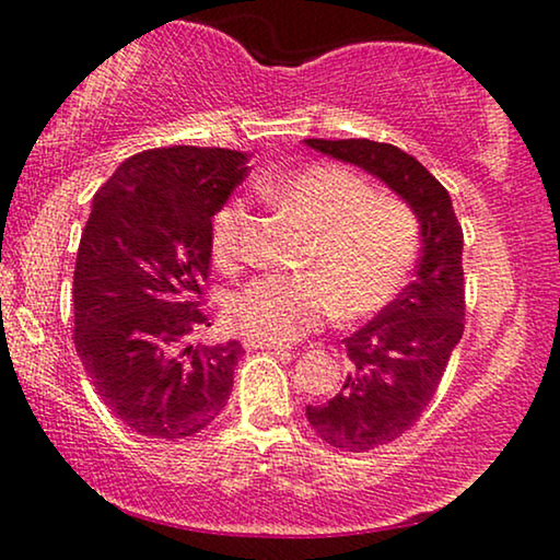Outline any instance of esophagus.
<instances>
[{
    "label": "esophagus",
    "mask_w": 560,
    "mask_h": 560,
    "mask_svg": "<svg viewBox=\"0 0 560 560\" xmlns=\"http://www.w3.org/2000/svg\"><path fill=\"white\" fill-rule=\"evenodd\" d=\"M244 349H272V351H282V349H288V347H282V343H272V341L255 339V336H244Z\"/></svg>",
    "instance_id": "34e87169"
}]
</instances>
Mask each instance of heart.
<instances>
[{"label": "heart", "instance_id": "b5f03b06", "mask_svg": "<svg viewBox=\"0 0 560 560\" xmlns=\"http://www.w3.org/2000/svg\"><path fill=\"white\" fill-rule=\"evenodd\" d=\"M262 194L311 229L303 262L313 272L265 275L232 298L234 324L255 339L288 343L326 316H372L400 295L420 255V224L410 206L374 196L357 173L305 165L265 183ZM247 206L232 198L211 219V252L232 267L244 255Z\"/></svg>", "mask_w": 560, "mask_h": 560}]
</instances>
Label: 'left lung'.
<instances>
[{"mask_svg": "<svg viewBox=\"0 0 560 560\" xmlns=\"http://www.w3.org/2000/svg\"><path fill=\"white\" fill-rule=\"evenodd\" d=\"M313 150L362 167L410 206L420 224L416 278L377 318L343 339L351 372L339 395L308 405L320 439L343 451H370L400 439L423 416L464 334V232L448 190L395 144L305 140Z\"/></svg>", "mask_w": 560, "mask_h": 560, "instance_id": "obj_1", "label": "left lung"}]
</instances>
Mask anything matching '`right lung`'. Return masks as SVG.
Segmentation results:
<instances>
[{
	"label": "right lung",
	"instance_id": "obj_1",
	"mask_svg": "<svg viewBox=\"0 0 560 560\" xmlns=\"http://www.w3.org/2000/svg\"><path fill=\"white\" fill-rule=\"evenodd\" d=\"M224 148H155L98 188L73 272L75 351L106 408L148 439L211 425L234 385L240 341L194 343L211 219L247 175Z\"/></svg>",
	"mask_w": 560,
	"mask_h": 560
}]
</instances>
